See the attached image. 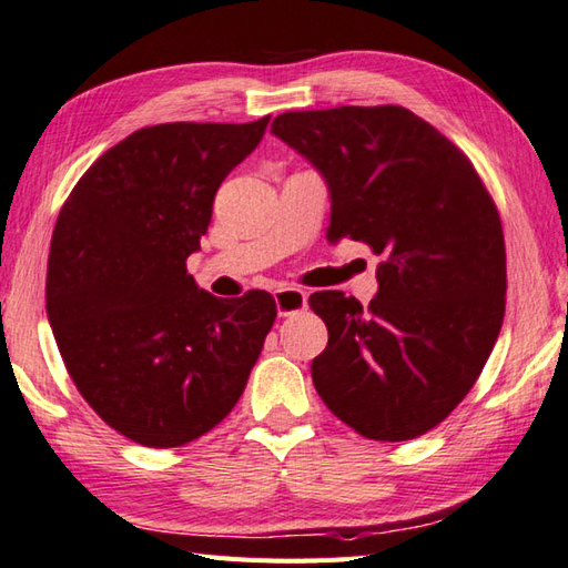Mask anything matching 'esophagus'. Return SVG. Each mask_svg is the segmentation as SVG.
Returning <instances> with one entry per match:
<instances>
[{"mask_svg": "<svg viewBox=\"0 0 568 568\" xmlns=\"http://www.w3.org/2000/svg\"><path fill=\"white\" fill-rule=\"evenodd\" d=\"M275 297V307H277V315L287 317V315H295L300 310L307 307V295L305 291H300V287H277L273 293Z\"/></svg>", "mask_w": 568, "mask_h": 568, "instance_id": "1", "label": "esophagus"}]
</instances>
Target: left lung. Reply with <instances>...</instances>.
Returning <instances> with one entry per match:
<instances>
[{
	"label": "left lung",
	"instance_id": "left-lung-1",
	"mask_svg": "<svg viewBox=\"0 0 568 568\" xmlns=\"http://www.w3.org/2000/svg\"><path fill=\"white\" fill-rule=\"evenodd\" d=\"M271 132L327 184V241L382 255L369 307L310 295L327 349L322 402L364 438L410 440L438 426L480 376L505 317L499 214L470 160L402 105L283 113Z\"/></svg>",
	"mask_w": 568,
	"mask_h": 568
}]
</instances>
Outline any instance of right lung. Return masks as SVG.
Here are the masks:
<instances>
[{"mask_svg":"<svg viewBox=\"0 0 568 568\" xmlns=\"http://www.w3.org/2000/svg\"><path fill=\"white\" fill-rule=\"evenodd\" d=\"M255 122H164L91 164L55 221L47 313L65 369L95 414L148 448L221 424L277 315L265 291L214 297L186 273Z\"/></svg>","mask_w":568,"mask_h":568,"instance_id":"add662e5","label":"right lung"}]
</instances>
